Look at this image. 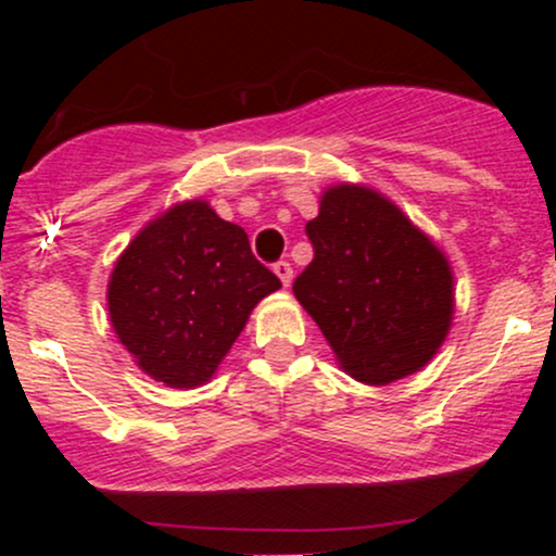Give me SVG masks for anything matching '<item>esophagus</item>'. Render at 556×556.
<instances>
[{"instance_id": "1", "label": "esophagus", "mask_w": 556, "mask_h": 556, "mask_svg": "<svg viewBox=\"0 0 556 556\" xmlns=\"http://www.w3.org/2000/svg\"><path fill=\"white\" fill-rule=\"evenodd\" d=\"M274 274H277V277H279V282H282L285 287H290V282H292V266L287 264V261H277V264H274Z\"/></svg>"}]
</instances>
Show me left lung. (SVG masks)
Segmentation results:
<instances>
[{
    "mask_svg": "<svg viewBox=\"0 0 556 556\" xmlns=\"http://www.w3.org/2000/svg\"><path fill=\"white\" fill-rule=\"evenodd\" d=\"M314 261L292 285L348 376L371 387L420 371L455 316L450 258L368 185L324 188L305 225Z\"/></svg>",
    "mask_w": 556,
    "mask_h": 556,
    "instance_id": "1",
    "label": "left lung"
}]
</instances>
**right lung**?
Returning <instances> with one entry per match:
<instances>
[{
	"label": "right lung",
	"instance_id": "obj_1",
	"mask_svg": "<svg viewBox=\"0 0 556 556\" xmlns=\"http://www.w3.org/2000/svg\"><path fill=\"white\" fill-rule=\"evenodd\" d=\"M282 282L251 253L245 229L190 198L146 222L114 261L106 308L136 366L195 389L225 361L251 311Z\"/></svg>",
	"mask_w": 556,
	"mask_h": 556
}]
</instances>
